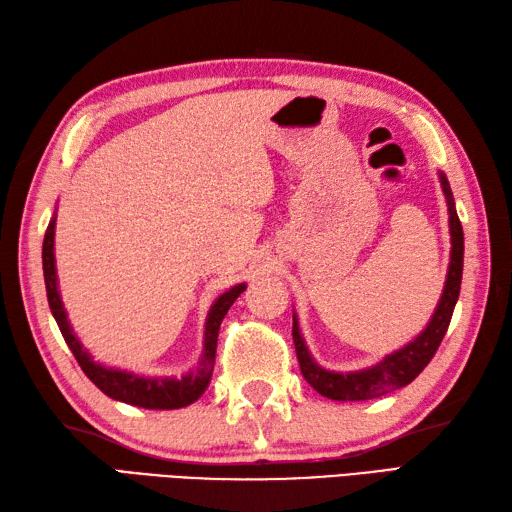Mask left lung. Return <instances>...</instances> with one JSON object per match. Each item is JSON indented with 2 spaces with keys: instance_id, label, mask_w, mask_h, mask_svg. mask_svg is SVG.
Listing matches in <instances>:
<instances>
[{
  "instance_id": "1",
  "label": "left lung",
  "mask_w": 512,
  "mask_h": 512,
  "mask_svg": "<svg viewBox=\"0 0 512 512\" xmlns=\"http://www.w3.org/2000/svg\"><path fill=\"white\" fill-rule=\"evenodd\" d=\"M442 193L447 198L449 209V233H451V259L447 270V281H444V290L436 310H433L431 319L416 339H411L400 350L387 354L385 358L372 367L356 369V372H334V369H325L314 361L306 341L301 336V328L297 321V314L292 312V341H295V350L299 358V367L303 378L319 391L321 396L332 400H367L389 394L400 387L409 385L424 367L429 365L433 354L447 334V328L453 317V308L460 297L462 286V266H464V233L458 211H455V200L449 187V180L442 171H438Z\"/></svg>"
}]
</instances>
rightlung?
Listing matches in <instances>:
<instances>
[{"mask_svg": "<svg viewBox=\"0 0 512 512\" xmlns=\"http://www.w3.org/2000/svg\"><path fill=\"white\" fill-rule=\"evenodd\" d=\"M54 228H57V211H54L52 220L48 224L46 237H43V250H41L48 303L65 343H68L74 358L79 361L85 376H88L105 396L127 402V405L143 407V409H182L198 400L211 383L217 332H220L222 319L226 317V312L233 306L235 299L246 290V284H237L233 288H228L224 295H220L213 301V306L209 308V314H206V321H204V341H202L200 361L193 369H189L187 374H182L180 378L178 376H143V374L127 372V369L107 367L99 361H94V356L85 350L81 339L72 330L68 312H65V306L61 301V290H59V277H57V259H54Z\"/></svg>", "mask_w": 512, "mask_h": 512, "instance_id": "1", "label": "right lung"}]
</instances>
